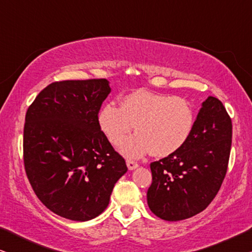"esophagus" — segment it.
Returning a JSON list of instances; mask_svg holds the SVG:
<instances>
[{
  "instance_id": "esophagus-1",
  "label": "esophagus",
  "mask_w": 252,
  "mask_h": 252,
  "mask_svg": "<svg viewBox=\"0 0 252 252\" xmlns=\"http://www.w3.org/2000/svg\"><path fill=\"white\" fill-rule=\"evenodd\" d=\"M126 164H127V167H128V170H134V168L139 166V164H137L135 160H132V159H127Z\"/></svg>"
}]
</instances>
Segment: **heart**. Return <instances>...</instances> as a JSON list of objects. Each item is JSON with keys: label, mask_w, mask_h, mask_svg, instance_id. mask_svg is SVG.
Listing matches in <instances>:
<instances>
[{"label": "heart", "mask_w": 252, "mask_h": 252, "mask_svg": "<svg viewBox=\"0 0 252 252\" xmlns=\"http://www.w3.org/2000/svg\"><path fill=\"white\" fill-rule=\"evenodd\" d=\"M98 125L115 146L136 126L138 134L120 146L126 157L137 158L149 151L156 157H165L187 143L194 129L195 112L187 99L140 89L126 95L120 108L103 106Z\"/></svg>", "instance_id": "b5f03b06"}]
</instances>
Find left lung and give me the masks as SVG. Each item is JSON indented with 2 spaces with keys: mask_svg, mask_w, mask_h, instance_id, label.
Masks as SVG:
<instances>
[{
  "mask_svg": "<svg viewBox=\"0 0 252 252\" xmlns=\"http://www.w3.org/2000/svg\"><path fill=\"white\" fill-rule=\"evenodd\" d=\"M232 119L218 98L203 102L181 149L150 164L147 201L153 213L179 221L202 212L218 194L228 167Z\"/></svg>",
  "mask_w": 252,
  "mask_h": 252,
  "instance_id": "left-lung-1",
  "label": "left lung"
}]
</instances>
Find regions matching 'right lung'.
Here are the masks:
<instances>
[{"label":"right lung","instance_id":"right-lung-1","mask_svg":"<svg viewBox=\"0 0 252 252\" xmlns=\"http://www.w3.org/2000/svg\"><path fill=\"white\" fill-rule=\"evenodd\" d=\"M110 92L106 79L55 81L27 109V179L42 204L63 218L87 221L101 215L127 172L125 159L98 125Z\"/></svg>","mask_w":252,"mask_h":252}]
</instances>
